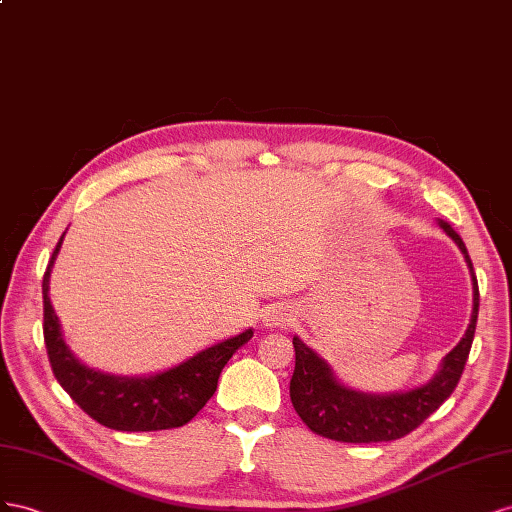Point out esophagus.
Segmentation results:
<instances>
[{
	"label": "esophagus",
	"instance_id": "esophagus-1",
	"mask_svg": "<svg viewBox=\"0 0 512 512\" xmlns=\"http://www.w3.org/2000/svg\"><path fill=\"white\" fill-rule=\"evenodd\" d=\"M281 321H283V317H279V315H270V317H268V324H270V326H279Z\"/></svg>",
	"mask_w": 512,
	"mask_h": 512
}]
</instances>
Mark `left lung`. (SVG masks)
Returning a JSON list of instances; mask_svg holds the SVG:
<instances>
[{
  "instance_id": "1",
  "label": "left lung",
  "mask_w": 512,
  "mask_h": 512,
  "mask_svg": "<svg viewBox=\"0 0 512 512\" xmlns=\"http://www.w3.org/2000/svg\"><path fill=\"white\" fill-rule=\"evenodd\" d=\"M440 225L461 248L474 281V313L470 326L465 330V337L444 358L440 373L429 384L410 392L384 394V397H379V394H362L341 386L332 377L328 364L298 337H294L296 369L289 382V397L291 403H294V410L313 433L347 444L399 440V437L420 427L450 397L452 390L457 388L474 341L480 294L472 259L467 255V248L459 238V233L448 223Z\"/></svg>"
}]
</instances>
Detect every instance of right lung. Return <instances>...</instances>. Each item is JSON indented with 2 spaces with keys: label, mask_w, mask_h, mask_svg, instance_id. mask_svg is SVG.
Returning <instances> with one entry per match:
<instances>
[{
  "label": "right lung",
  "mask_w": 512,
  "mask_h": 512,
  "mask_svg": "<svg viewBox=\"0 0 512 512\" xmlns=\"http://www.w3.org/2000/svg\"><path fill=\"white\" fill-rule=\"evenodd\" d=\"M62 240L64 236L57 242L47 272L42 276V306H45L42 332L57 382L87 416L115 431H163L191 422L210 401L227 360L246 341H251L253 330L203 349L178 367L150 377H115L87 369L66 347L60 321L49 300L51 266Z\"/></svg>",
  "instance_id": "add662e5"
}]
</instances>
